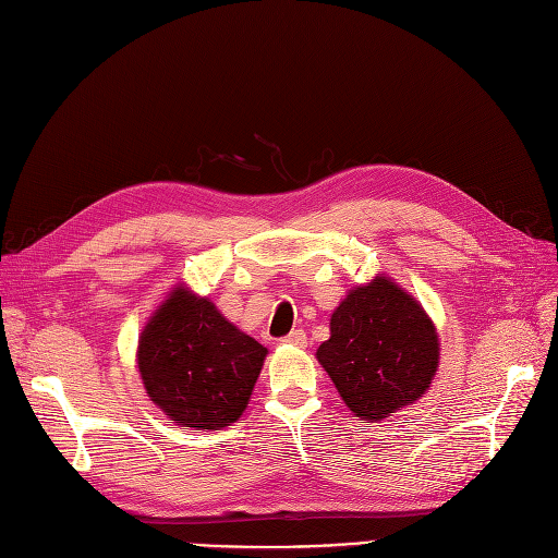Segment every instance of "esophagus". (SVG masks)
Masks as SVG:
<instances>
[{
  "mask_svg": "<svg viewBox=\"0 0 558 558\" xmlns=\"http://www.w3.org/2000/svg\"><path fill=\"white\" fill-rule=\"evenodd\" d=\"M282 342H287V344H294V347H305V344H307V338H305V333H303V331H292V333L287 336Z\"/></svg>",
  "mask_w": 558,
  "mask_h": 558,
  "instance_id": "34e87169",
  "label": "esophagus"
}]
</instances>
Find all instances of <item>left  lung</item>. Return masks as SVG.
I'll return each mask as SVG.
<instances>
[{
  "label": "left lung",
  "instance_id": "left-lung-1",
  "mask_svg": "<svg viewBox=\"0 0 558 558\" xmlns=\"http://www.w3.org/2000/svg\"><path fill=\"white\" fill-rule=\"evenodd\" d=\"M317 361L352 414L373 423L425 396L439 367V336L414 296L377 276L340 301Z\"/></svg>",
  "mask_w": 558,
  "mask_h": 558
}]
</instances>
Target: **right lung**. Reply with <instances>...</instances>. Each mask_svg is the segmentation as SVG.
<instances>
[{"label": "right lung", "instance_id": "add662e5", "mask_svg": "<svg viewBox=\"0 0 558 558\" xmlns=\"http://www.w3.org/2000/svg\"><path fill=\"white\" fill-rule=\"evenodd\" d=\"M266 347L218 307L177 284L142 328L137 367L151 402L181 427L236 423L253 396Z\"/></svg>", "mask_w": 558, "mask_h": 558}]
</instances>
